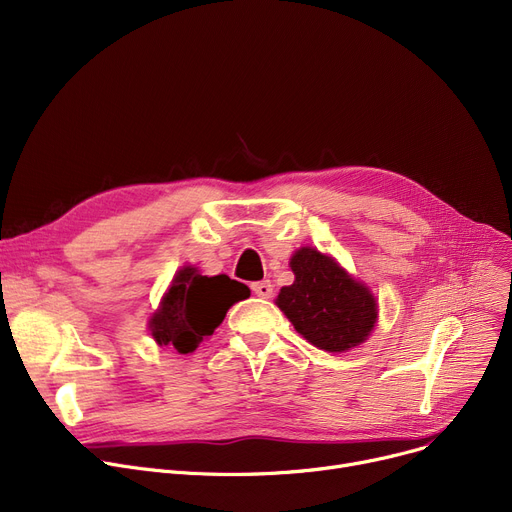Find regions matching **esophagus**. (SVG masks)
<instances>
[{"label": "esophagus", "mask_w": 512, "mask_h": 512, "mask_svg": "<svg viewBox=\"0 0 512 512\" xmlns=\"http://www.w3.org/2000/svg\"><path fill=\"white\" fill-rule=\"evenodd\" d=\"M251 288H253V292L257 294V297H261V299H270L272 294H274V286H272V282H270V280L255 282Z\"/></svg>", "instance_id": "esophagus-1"}]
</instances>
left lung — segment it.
<instances>
[{
    "mask_svg": "<svg viewBox=\"0 0 512 512\" xmlns=\"http://www.w3.org/2000/svg\"><path fill=\"white\" fill-rule=\"evenodd\" d=\"M290 270L294 282L280 290L276 305L307 342L344 353L367 340L378 321V303L365 284L311 247L292 255Z\"/></svg>",
    "mask_w": 512,
    "mask_h": 512,
    "instance_id": "1",
    "label": "left lung"
}]
</instances>
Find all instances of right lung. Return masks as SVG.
Segmentation results:
<instances>
[{"label":"right lung","instance_id":"right-lung-1","mask_svg":"<svg viewBox=\"0 0 512 512\" xmlns=\"http://www.w3.org/2000/svg\"><path fill=\"white\" fill-rule=\"evenodd\" d=\"M249 294L245 284L226 274L207 278L197 267L186 265L174 276L159 309L149 319L151 336L159 346H172L180 355L193 353L222 324L226 311L249 299Z\"/></svg>","mask_w":512,"mask_h":512}]
</instances>
